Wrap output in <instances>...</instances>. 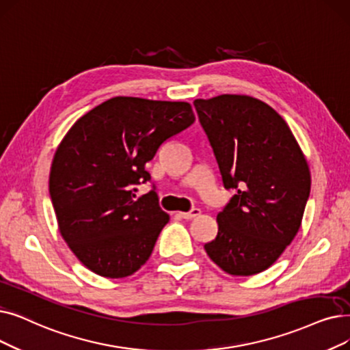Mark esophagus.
<instances>
[{"mask_svg":"<svg viewBox=\"0 0 350 350\" xmlns=\"http://www.w3.org/2000/svg\"><path fill=\"white\" fill-rule=\"evenodd\" d=\"M199 215H200V208H193L190 211H180L178 213V216L181 219H186V220H191V219L197 217Z\"/></svg>","mask_w":350,"mask_h":350,"instance_id":"obj_1","label":"esophagus"}]
</instances>
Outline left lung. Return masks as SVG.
Returning a JSON list of instances; mask_svg holds the SVG:
<instances>
[{"label": "left lung", "instance_id": "left-lung-1", "mask_svg": "<svg viewBox=\"0 0 350 350\" xmlns=\"http://www.w3.org/2000/svg\"><path fill=\"white\" fill-rule=\"evenodd\" d=\"M223 185L236 194L217 215L204 250L233 276L275 263L297 234L310 193L308 160L286 121L250 96L194 100Z\"/></svg>", "mask_w": 350, "mask_h": 350}]
</instances>
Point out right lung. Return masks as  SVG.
<instances>
[{"mask_svg": "<svg viewBox=\"0 0 350 350\" xmlns=\"http://www.w3.org/2000/svg\"><path fill=\"white\" fill-rule=\"evenodd\" d=\"M194 118L186 101L120 96L67 131L55 150L49 187L58 230L87 269L121 279L148 260L170 217L153 191L135 199L133 186L150 180L146 164Z\"/></svg>", "mask_w": 350, "mask_h": 350, "instance_id": "right-lung-1", "label": "right lung"}]
</instances>
